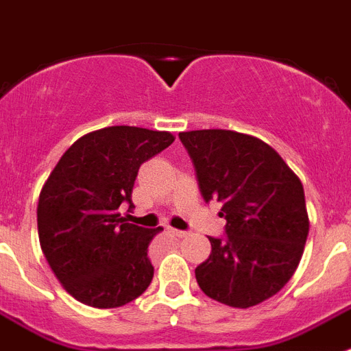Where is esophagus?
Segmentation results:
<instances>
[{
  "instance_id": "esophagus-1",
  "label": "esophagus",
  "mask_w": 351,
  "mask_h": 351,
  "mask_svg": "<svg viewBox=\"0 0 351 351\" xmlns=\"http://www.w3.org/2000/svg\"><path fill=\"white\" fill-rule=\"evenodd\" d=\"M171 234L175 235V237H185V235H187V232H184V230H171Z\"/></svg>"
}]
</instances>
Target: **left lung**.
<instances>
[{"instance_id":"obj_1","label":"left lung","mask_w":351,"mask_h":351,"mask_svg":"<svg viewBox=\"0 0 351 351\" xmlns=\"http://www.w3.org/2000/svg\"><path fill=\"white\" fill-rule=\"evenodd\" d=\"M205 202L223 203L225 235L196 269L208 298L248 308L271 298L294 275L308 235L300 178L269 144L232 130L178 134Z\"/></svg>"}]
</instances>
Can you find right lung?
Wrapping results in <instances>:
<instances>
[{
    "label": "right lung",
    "mask_w": 351,
    "mask_h": 351,
    "mask_svg": "<svg viewBox=\"0 0 351 351\" xmlns=\"http://www.w3.org/2000/svg\"><path fill=\"white\" fill-rule=\"evenodd\" d=\"M173 141L169 132L108 126L80 137L51 171L37 207L40 248L78 302L121 307L152 284L148 246L162 228L126 223L119 207H134L141 164Z\"/></svg>",
    "instance_id": "add662e5"
}]
</instances>
